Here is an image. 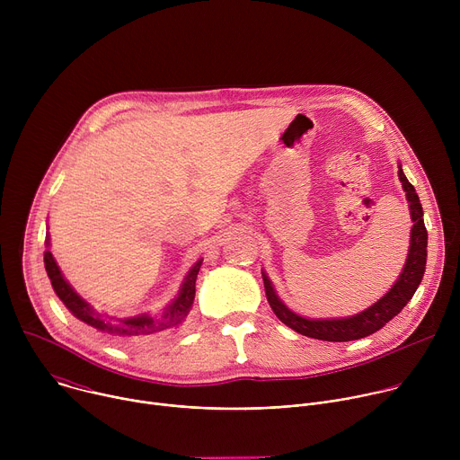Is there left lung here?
Masks as SVG:
<instances>
[{
  "mask_svg": "<svg viewBox=\"0 0 460 460\" xmlns=\"http://www.w3.org/2000/svg\"><path fill=\"white\" fill-rule=\"evenodd\" d=\"M399 178L402 181V187L406 190L408 202H410L413 229H411V245H410V254L406 260V268L401 273L397 284L393 286L376 304H373L369 309H366L355 316L332 318V320H309V318L298 316L293 311H289L277 296L270 279L266 275H261L264 277L268 302H270L273 313L280 318V322H284L296 333L311 337V339L327 341V342H349V341H358V339L369 337L371 333L382 330V327L393 316H397L404 309V305L415 295V291L424 277V271H426L428 231H426L424 218H422L424 213H422L419 194L415 192V187L408 181L401 165H399Z\"/></svg>",
  "mask_w": 460,
  "mask_h": 460,
  "instance_id": "1",
  "label": "left lung"
}]
</instances>
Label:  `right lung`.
Here are the masks:
<instances>
[{"label": "right lung", "mask_w": 460, "mask_h": 460, "mask_svg": "<svg viewBox=\"0 0 460 460\" xmlns=\"http://www.w3.org/2000/svg\"><path fill=\"white\" fill-rule=\"evenodd\" d=\"M43 260H45V270L50 279V284L56 295L59 296V300L67 305V309L87 325L94 327V330L109 335L111 339L121 344H140L151 337L164 335L174 330L176 325H180L187 318L192 307L194 293H196V277H199V271L202 266V260L196 261L181 286L178 298L164 311L162 316L153 318L149 314H138L133 318H114V316H103L93 311L91 305L75 293V289L61 277V271L56 266L52 252L49 249L45 251Z\"/></svg>", "instance_id": "1"}]
</instances>
